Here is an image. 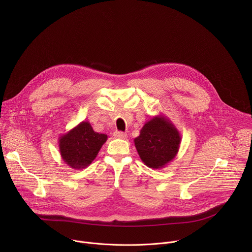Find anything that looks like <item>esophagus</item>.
Segmentation results:
<instances>
[{
    "instance_id": "1",
    "label": "esophagus",
    "mask_w": 252,
    "mask_h": 252,
    "mask_svg": "<svg viewBox=\"0 0 252 252\" xmlns=\"http://www.w3.org/2000/svg\"><path fill=\"white\" fill-rule=\"evenodd\" d=\"M114 136L117 138H122V139H126L127 138V134L123 132V131H115Z\"/></svg>"
}]
</instances>
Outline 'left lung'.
Here are the masks:
<instances>
[{
	"label": "left lung",
	"mask_w": 252,
	"mask_h": 252,
	"mask_svg": "<svg viewBox=\"0 0 252 252\" xmlns=\"http://www.w3.org/2000/svg\"><path fill=\"white\" fill-rule=\"evenodd\" d=\"M181 139V133L170 120L158 115L145 124L133 140L142 162L153 169H161L176 157Z\"/></svg>",
	"instance_id": "8db88e82"
}]
</instances>
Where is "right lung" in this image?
Segmentation results:
<instances>
[{"instance_id":"obj_1","label":"right lung","mask_w":252,"mask_h":252,"mask_svg":"<svg viewBox=\"0 0 252 252\" xmlns=\"http://www.w3.org/2000/svg\"><path fill=\"white\" fill-rule=\"evenodd\" d=\"M105 133L94 131L89 122H82L59 138L62 159L71 168L83 169L96 158L106 141Z\"/></svg>"}]
</instances>
